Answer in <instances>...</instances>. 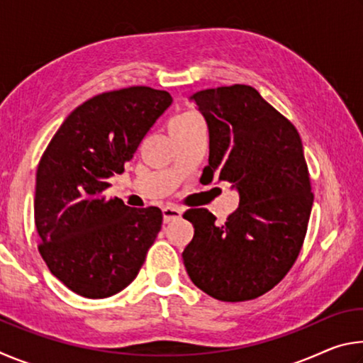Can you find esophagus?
<instances>
[{"label": "esophagus", "mask_w": 363, "mask_h": 363, "mask_svg": "<svg viewBox=\"0 0 363 363\" xmlns=\"http://www.w3.org/2000/svg\"><path fill=\"white\" fill-rule=\"evenodd\" d=\"M162 211H163V220H164V223H169V220L179 219V218L182 216V210H181V208L173 206V205L164 206Z\"/></svg>", "instance_id": "esophagus-1"}]
</instances>
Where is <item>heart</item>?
<instances>
[{"instance_id":"b5f03b06","label":"heart","mask_w":363,"mask_h":363,"mask_svg":"<svg viewBox=\"0 0 363 363\" xmlns=\"http://www.w3.org/2000/svg\"><path fill=\"white\" fill-rule=\"evenodd\" d=\"M192 120H195L194 115H189V113L179 115V116H176V118H174L173 121H171L169 126H173V125H182V123H189V121H192Z\"/></svg>"}]
</instances>
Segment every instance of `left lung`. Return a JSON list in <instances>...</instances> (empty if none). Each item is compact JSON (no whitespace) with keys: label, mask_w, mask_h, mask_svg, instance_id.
<instances>
[{"label":"left lung","mask_w":363,"mask_h":363,"mask_svg":"<svg viewBox=\"0 0 363 363\" xmlns=\"http://www.w3.org/2000/svg\"><path fill=\"white\" fill-rule=\"evenodd\" d=\"M190 101L210 131L201 177L230 182L240 201L223 225L205 208L184 214L195 229L182 251L184 266L213 298L255 299L285 277L303 247L314 201L303 143L251 86L203 89Z\"/></svg>","instance_id":"1"}]
</instances>
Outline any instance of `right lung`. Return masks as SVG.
<instances>
[{
  "label": "right lung",
  "instance_id": "1",
  "mask_svg": "<svg viewBox=\"0 0 363 363\" xmlns=\"http://www.w3.org/2000/svg\"><path fill=\"white\" fill-rule=\"evenodd\" d=\"M173 97L149 86L91 97L67 116L36 171L35 225L54 277L84 298H108L136 279L162 229L157 206L102 195Z\"/></svg>",
  "mask_w": 363,
  "mask_h": 363
}]
</instances>
